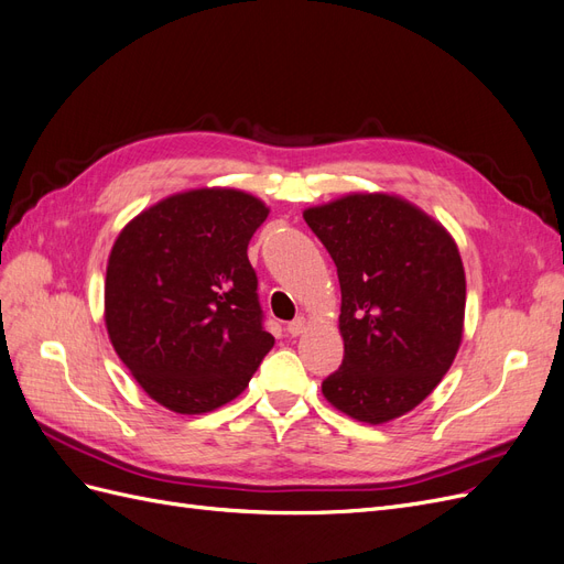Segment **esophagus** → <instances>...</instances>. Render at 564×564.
<instances>
[{"label":"esophagus","instance_id":"1","mask_svg":"<svg viewBox=\"0 0 564 564\" xmlns=\"http://www.w3.org/2000/svg\"><path fill=\"white\" fill-rule=\"evenodd\" d=\"M286 332H289V336H301L305 332V317H296L294 322H289Z\"/></svg>","mask_w":564,"mask_h":564}]
</instances>
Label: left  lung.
<instances>
[{
	"instance_id": "8db88e82",
	"label": "left lung",
	"mask_w": 564,
	"mask_h": 564,
	"mask_svg": "<svg viewBox=\"0 0 564 564\" xmlns=\"http://www.w3.org/2000/svg\"><path fill=\"white\" fill-rule=\"evenodd\" d=\"M303 218L340 284L344 365L322 395L355 421L400 419L437 388L464 338L466 272L454 237L388 193H350Z\"/></svg>"
}]
</instances>
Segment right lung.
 Returning a JSON list of instances; mask_svg holds the SVG:
<instances>
[{"mask_svg":"<svg viewBox=\"0 0 564 564\" xmlns=\"http://www.w3.org/2000/svg\"><path fill=\"white\" fill-rule=\"evenodd\" d=\"M270 209L235 187H193L133 216L106 270V329L150 400L207 414L249 386L268 350L247 247Z\"/></svg>","mask_w":564,"mask_h":564,"instance_id":"add662e5","label":"right lung"}]
</instances>
